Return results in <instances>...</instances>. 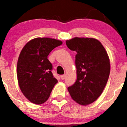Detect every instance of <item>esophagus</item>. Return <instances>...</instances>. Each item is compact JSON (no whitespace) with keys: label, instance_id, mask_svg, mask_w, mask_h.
I'll use <instances>...</instances> for the list:
<instances>
[{"label":"esophagus","instance_id":"obj_1","mask_svg":"<svg viewBox=\"0 0 127 127\" xmlns=\"http://www.w3.org/2000/svg\"><path fill=\"white\" fill-rule=\"evenodd\" d=\"M60 77H61V79H62V80H64V79H65V77H66V75H65V74L62 75V76H60Z\"/></svg>","mask_w":127,"mask_h":127}]
</instances>
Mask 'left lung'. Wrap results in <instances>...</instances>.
I'll list each match as a JSON object with an SVG mask.
<instances>
[{
    "label": "left lung",
    "mask_w": 127,
    "mask_h": 127,
    "mask_svg": "<svg viewBox=\"0 0 127 127\" xmlns=\"http://www.w3.org/2000/svg\"><path fill=\"white\" fill-rule=\"evenodd\" d=\"M66 45L76 51L77 79L68 87L72 99L80 105L94 102L101 95L110 73L108 55L101 42L94 38L74 37Z\"/></svg>",
    "instance_id": "left-lung-1"
}]
</instances>
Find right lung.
Listing matches in <instances>:
<instances>
[{"instance_id": "obj_1", "label": "right lung", "mask_w": 127, "mask_h": 127, "mask_svg": "<svg viewBox=\"0 0 127 127\" xmlns=\"http://www.w3.org/2000/svg\"><path fill=\"white\" fill-rule=\"evenodd\" d=\"M62 42L51 38L33 39L23 47L17 64L19 86L25 97L35 104L45 102L57 79L52 74L48 55Z\"/></svg>"}]
</instances>
